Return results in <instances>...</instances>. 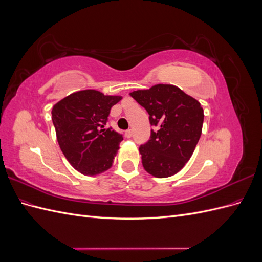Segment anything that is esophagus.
Instances as JSON below:
<instances>
[{"label":"esophagus","mask_w":262,"mask_h":262,"mask_svg":"<svg viewBox=\"0 0 262 262\" xmlns=\"http://www.w3.org/2000/svg\"><path fill=\"white\" fill-rule=\"evenodd\" d=\"M124 137H125L126 139H130V138L132 137V131H131V130L125 131V133H124Z\"/></svg>","instance_id":"obj_1"}]
</instances>
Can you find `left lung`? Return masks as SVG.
Listing matches in <instances>:
<instances>
[{"label": "left lung", "instance_id": "8db88e82", "mask_svg": "<svg viewBox=\"0 0 262 262\" xmlns=\"http://www.w3.org/2000/svg\"><path fill=\"white\" fill-rule=\"evenodd\" d=\"M146 109L157 131L139 150L144 169L156 178L180 171L192 156L202 133L204 114L200 102L170 84L130 93Z\"/></svg>", "mask_w": 262, "mask_h": 262}]
</instances>
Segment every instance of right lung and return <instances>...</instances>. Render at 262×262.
Returning a JSON list of instances; mask_svg holds the SVG:
<instances>
[{"mask_svg":"<svg viewBox=\"0 0 262 262\" xmlns=\"http://www.w3.org/2000/svg\"><path fill=\"white\" fill-rule=\"evenodd\" d=\"M122 96L96 90L70 94L52 108L59 146L72 167L85 176H97L113 166L121 134L105 129L110 109Z\"/></svg>","mask_w":262,"mask_h":262,"instance_id":"1","label":"right lung"}]
</instances>
